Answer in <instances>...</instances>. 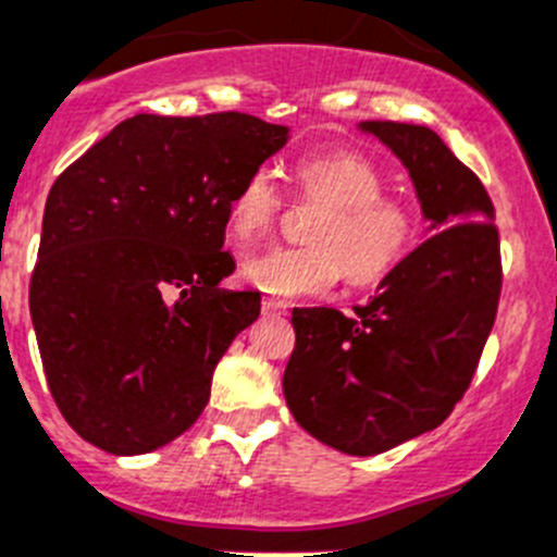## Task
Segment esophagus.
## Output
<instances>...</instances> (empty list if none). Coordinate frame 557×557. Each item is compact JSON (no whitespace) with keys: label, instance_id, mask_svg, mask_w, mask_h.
I'll return each mask as SVG.
<instances>
[{"label":"esophagus","instance_id":"obj_1","mask_svg":"<svg viewBox=\"0 0 557 557\" xmlns=\"http://www.w3.org/2000/svg\"><path fill=\"white\" fill-rule=\"evenodd\" d=\"M285 310H288V305H285L283 299H272V296H267V299H263V313L280 315V313H285Z\"/></svg>","mask_w":557,"mask_h":557}]
</instances>
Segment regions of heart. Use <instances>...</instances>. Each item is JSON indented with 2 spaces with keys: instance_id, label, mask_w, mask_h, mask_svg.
Returning a JSON list of instances; mask_svg holds the SVG:
<instances>
[{
  "instance_id": "1",
  "label": "heart",
  "mask_w": 557,
  "mask_h": 557,
  "mask_svg": "<svg viewBox=\"0 0 557 557\" xmlns=\"http://www.w3.org/2000/svg\"><path fill=\"white\" fill-rule=\"evenodd\" d=\"M299 197L319 202L310 220V244L263 247L242 261L244 283L263 294L313 296L346 274L351 285H373L412 252L420 236V211L407 197L384 191L382 170L357 150L302 156L294 164ZM283 211V195L258 168L244 175L227 200V225L236 238L267 233Z\"/></svg>"
}]
</instances>
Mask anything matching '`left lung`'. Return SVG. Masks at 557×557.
<instances>
[{"label": "left lung", "instance_id": "1", "mask_svg": "<svg viewBox=\"0 0 557 557\" xmlns=\"http://www.w3.org/2000/svg\"><path fill=\"white\" fill-rule=\"evenodd\" d=\"M412 175L431 233L355 315L294 308L283 393L308 434L351 456L396 448L443 423L475 376L503 288L495 208L440 134L360 123Z\"/></svg>", "mask_w": 557, "mask_h": 557}]
</instances>
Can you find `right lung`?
<instances>
[{"instance_id":"add662e5","label":"right lung","mask_w":557,"mask_h":557,"mask_svg":"<svg viewBox=\"0 0 557 557\" xmlns=\"http://www.w3.org/2000/svg\"><path fill=\"white\" fill-rule=\"evenodd\" d=\"M288 139L244 112L134 114L54 181L29 313L54 404L114 456L184 434L258 290L220 288L227 200Z\"/></svg>"}]
</instances>
